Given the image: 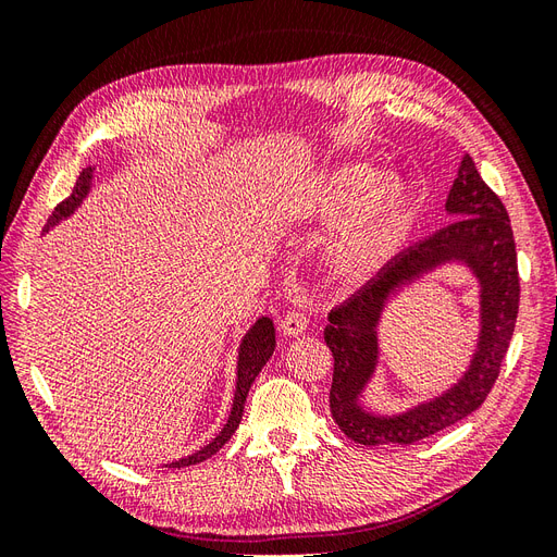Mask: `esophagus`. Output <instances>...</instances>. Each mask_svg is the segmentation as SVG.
Returning <instances> with one entry per match:
<instances>
[{
  "mask_svg": "<svg viewBox=\"0 0 557 557\" xmlns=\"http://www.w3.org/2000/svg\"><path fill=\"white\" fill-rule=\"evenodd\" d=\"M309 327V318H307V313L305 311H297V309H293V311H288L283 315V320H281V332L285 334V336H297V334H305V330Z\"/></svg>",
  "mask_w": 557,
  "mask_h": 557,
  "instance_id": "34e87169",
  "label": "esophagus"
}]
</instances>
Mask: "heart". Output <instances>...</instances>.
I'll return each mask as SVG.
<instances>
[{
	"label": "heart",
	"mask_w": 557,
	"mask_h": 557,
	"mask_svg": "<svg viewBox=\"0 0 557 557\" xmlns=\"http://www.w3.org/2000/svg\"><path fill=\"white\" fill-rule=\"evenodd\" d=\"M348 213L330 244V260L344 276H362L399 246L411 225V193L399 176H379L367 164H344L297 201L301 218Z\"/></svg>",
	"instance_id": "1"
}]
</instances>
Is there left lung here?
<instances>
[{
  "mask_svg": "<svg viewBox=\"0 0 557 557\" xmlns=\"http://www.w3.org/2000/svg\"><path fill=\"white\" fill-rule=\"evenodd\" d=\"M453 223L411 246L342 307L330 311L325 344L334 358L330 411L339 430L362 446L413 444L476 411L491 395L513 336L520 281L509 213L476 164L462 158L446 199ZM446 261H465L482 283V334L466 376L450 392L399 417H376L357 397L377 359L375 325L384 301L404 284Z\"/></svg>",
  "mask_w": 557,
  "mask_h": 557,
  "instance_id": "8db88e82",
  "label": "left lung"
}]
</instances>
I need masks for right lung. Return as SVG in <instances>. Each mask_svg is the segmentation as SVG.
Wrapping results in <instances>:
<instances>
[{
    "instance_id": "obj_1",
    "label": "right lung",
    "mask_w": 557,
    "mask_h": 557,
    "mask_svg": "<svg viewBox=\"0 0 557 557\" xmlns=\"http://www.w3.org/2000/svg\"><path fill=\"white\" fill-rule=\"evenodd\" d=\"M90 183H92V166H88V170H83V172L78 174L72 195L66 197V199H62L60 205L55 207V211L50 213L44 232H48L50 227L58 225V223L62 221V218L70 215V213L81 205L83 197H86L88 190H90ZM274 348H276L274 323H272V320H269V318H260L258 323L248 330V334L244 336V342H242V348H239L237 393H234L232 411H230V418H227L225 428H223L221 432H218V436H215V440H213L209 446H205L201 450L188 455V458L172 462L170 467H190V465H197V462H205L207 458H211L213 453H218V450H221V448L230 442V436L234 434V430H237L239 423H242L244 404H246L250 385H252V381H256V376L262 372V367L267 364V360L272 358Z\"/></svg>"
}]
</instances>
